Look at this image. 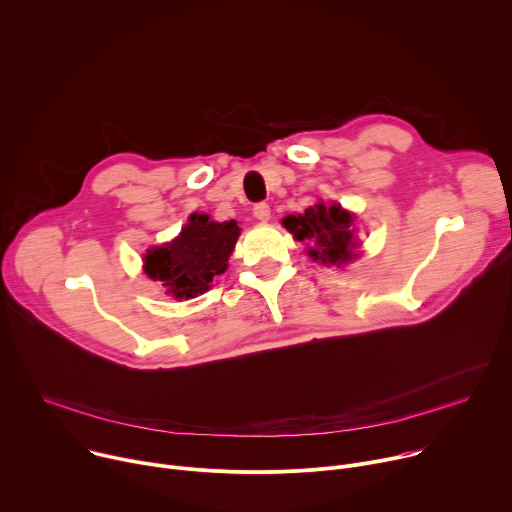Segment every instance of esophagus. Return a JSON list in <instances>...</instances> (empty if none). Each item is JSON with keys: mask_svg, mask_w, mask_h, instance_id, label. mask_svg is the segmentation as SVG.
Listing matches in <instances>:
<instances>
[{"mask_svg": "<svg viewBox=\"0 0 512 512\" xmlns=\"http://www.w3.org/2000/svg\"><path fill=\"white\" fill-rule=\"evenodd\" d=\"M253 214H255L257 221L267 223L269 218H271V208H269V204H267V202H257V204L253 206Z\"/></svg>", "mask_w": 512, "mask_h": 512, "instance_id": "34e87169", "label": "esophagus"}]
</instances>
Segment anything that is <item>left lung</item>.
Returning <instances> with one entry per match:
<instances>
[{
	"mask_svg": "<svg viewBox=\"0 0 512 512\" xmlns=\"http://www.w3.org/2000/svg\"><path fill=\"white\" fill-rule=\"evenodd\" d=\"M354 214L340 204L326 206L324 202L310 206L304 214H289L283 218V227L294 233L296 239L312 241L308 255L314 261L328 265H342L354 259Z\"/></svg>",
	"mask_w": 512,
	"mask_h": 512,
	"instance_id": "1",
	"label": "left lung"
}]
</instances>
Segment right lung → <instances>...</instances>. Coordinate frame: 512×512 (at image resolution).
Here are the masks:
<instances>
[{
	"instance_id": "right-lung-1",
	"label": "right lung",
	"mask_w": 512,
	"mask_h": 512,
	"mask_svg": "<svg viewBox=\"0 0 512 512\" xmlns=\"http://www.w3.org/2000/svg\"><path fill=\"white\" fill-rule=\"evenodd\" d=\"M239 233L235 221L214 223L208 214H192L172 243L148 251L143 271L174 298H196L210 287L214 275L225 273Z\"/></svg>"
}]
</instances>
